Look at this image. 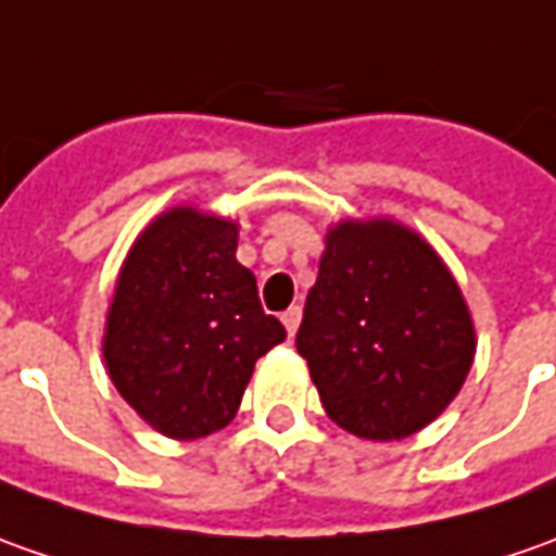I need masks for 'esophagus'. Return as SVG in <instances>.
I'll list each match as a JSON object with an SVG mask.
<instances>
[{"instance_id": "34e87169", "label": "esophagus", "mask_w": 556, "mask_h": 556, "mask_svg": "<svg viewBox=\"0 0 556 556\" xmlns=\"http://www.w3.org/2000/svg\"><path fill=\"white\" fill-rule=\"evenodd\" d=\"M298 323H301V307H289L286 313H282V326H286V331H289V338H294Z\"/></svg>"}]
</instances>
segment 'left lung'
Instances as JSON below:
<instances>
[{"instance_id": "obj_1", "label": "left lung", "mask_w": 556, "mask_h": 556, "mask_svg": "<svg viewBox=\"0 0 556 556\" xmlns=\"http://www.w3.org/2000/svg\"><path fill=\"white\" fill-rule=\"evenodd\" d=\"M294 346L331 420L399 441L451 405L475 328L456 279L414 230L343 222L328 233Z\"/></svg>"}]
</instances>
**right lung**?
<instances>
[{
  "instance_id": "1",
  "label": "right lung",
  "mask_w": 556,
  "mask_h": 556,
  "mask_svg": "<svg viewBox=\"0 0 556 556\" xmlns=\"http://www.w3.org/2000/svg\"><path fill=\"white\" fill-rule=\"evenodd\" d=\"M237 225L169 210L121 267L103 356L127 405L169 438L225 429L255 362L286 341L233 258Z\"/></svg>"
}]
</instances>
